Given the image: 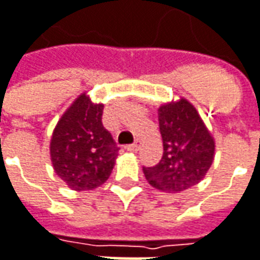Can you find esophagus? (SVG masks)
I'll return each instance as SVG.
<instances>
[{
  "label": "esophagus",
  "mask_w": 260,
  "mask_h": 260,
  "mask_svg": "<svg viewBox=\"0 0 260 260\" xmlns=\"http://www.w3.org/2000/svg\"><path fill=\"white\" fill-rule=\"evenodd\" d=\"M126 150H128V151H131V153H135V151H138V150H140V145L138 144L126 145Z\"/></svg>",
  "instance_id": "esophagus-1"
}]
</instances>
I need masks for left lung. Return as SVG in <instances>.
<instances>
[{
  "label": "left lung",
  "mask_w": 260,
  "mask_h": 260,
  "mask_svg": "<svg viewBox=\"0 0 260 260\" xmlns=\"http://www.w3.org/2000/svg\"><path fill=\"white\" fill-rule=\"evenodd\" d=\"M163 154L151 168H143L154 188L181 192L199 184L212 166L215 141L205 122L185 99L163 104L157 110Z\"/></svg>",
  "instance_id": "8db88e82"
}]
</instances>
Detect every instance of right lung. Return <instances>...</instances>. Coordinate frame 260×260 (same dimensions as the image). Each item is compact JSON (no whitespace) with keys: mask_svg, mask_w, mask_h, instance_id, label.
<instances>
[{"mask_svg":"<svg viewBox=\"0 0 260 260\" xmlns=\"http://www.w3.org/2000/svg\"><path fill=\"white\" fill-rule=\"evenodd\" d=\"M103 109L84 92L54 128L50 143L53 168L72 190L97 188L113 171L117 147L103 126Z\"/></svg>","mask_w":260,"mask_h":260,"instance_id":"right-lung-1","label":"right lung"}]
</instances>
